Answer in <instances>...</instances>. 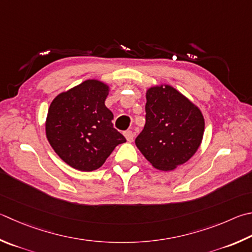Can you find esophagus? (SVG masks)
<instances>
[{
    "mask_svg": "<svg viewBox=\"0 0 252 252\" xmlns=\"http://www.w3.org/2000/svg\"><path fill=\"white\" fill-rule=\"evenodd\" d=\"M125 136H126V139L129 141V142H132L133 141V138H134V133L132 131H130V130H127V131H126L125 132Z\"/></svg>",
    "mask_w": 252,
    "mask_h": 252,
    "instance_id": "34e87169",
    "label": "esophagus"
}]
</instances>
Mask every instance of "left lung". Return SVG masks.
<instances>
[{"instance_id":"1","label":"left lung","mask_w":252,"mask_h":252,"mask_svg":"<svg viewBox=\"0 0 252 252\" xmlns=\"http://www.w3.org/2000/svg\"><path fill=\"white\" fill-rule=\"evenodd\" d=\"M145 126L135 144L161 171H172L193 157L203 139L205 121L199 109L171 86L146 91Z\"/></svg>"}]
</instances>
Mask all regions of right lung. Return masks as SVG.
I'll list each match as a JSON object with an SVG mask.
<instances>
[{"label":"right lung","instance_id":"right-lung-1","mask_svg":"<svg viewBox=\"0 0 252 252\" xmlns=\"http://www.w3.org/2000/svg\"><path fill=\"white\" fill-rule=\"evenodd\" d=\"M108 94L106 84L86 80L50 103L48 142L58 157L76 170H97L118 144L126 141L113 127V114L104 104Z\"/></svg>","mask_w":252,"mask_h":252}]
</instances>
